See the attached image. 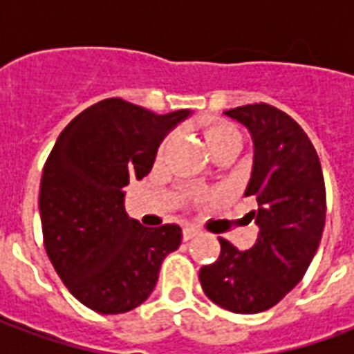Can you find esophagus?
Segmentation results:
<instances>
[{"label":"esophagus","mask_w":354,"mask_h":354,"mask_svg":"<svg viewBox=\"0 0 354 354\" xmlns=\"http://www.w3.org/2000/svg\"><path fill=\"white\" fill-rule=\"evenodd\" d=\"M195 235H199V230L197 227H193V225H185L184 227V241H189Z\"/></svg>","instance_id":"obj_1"}]
</instances>
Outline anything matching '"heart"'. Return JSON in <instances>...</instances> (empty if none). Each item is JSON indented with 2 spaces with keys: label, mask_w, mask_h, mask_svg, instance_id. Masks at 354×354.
<instances>
[{
  "label": "heart",
  "mask_w": 354,
  "mask_h": 354,
  "mask_svg": "<svg viewBox=\"0 0 354 354\" xmlns=\"http://www.w3.org/2000/svg\"><path fill=\"white\" fill-rule=\"evenodd\" d=\"M203 136H205V142L210 151H216L218 147L227 146V144H233V142H241V134L237 132L235 127H231L227 123H207L205 129H203ZM169 140H165L161 146V153L165 151V147L169 146Z\"/></svg>",
  "instance_id": "heart-1"
}]
</instances>
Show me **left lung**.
<instances>
[{"instance_id":"1","label":"left lung","mask_w":354,"mask_h":354,"mask_svg":"<svg viewBox=\"0 0 354 354\" xmlns=\"http://www.w3.org/2000/svg\"><path fill=\"white\" fill-rule=\"evenodd\" d=\"M225 115L252 136V176L245 197L258 203L248 216L260 231L245 252L218 239L220 258L201 267L199 281L222 309L252 315L271 309L301 281L322 237L326 189L319 155L288 113L269 104H248Z\"/></svg>"}]
</instances>
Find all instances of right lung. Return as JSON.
Returning a JSON list of instances; mask_svg holds the SVG:
<instances>
[{"mask_svg": "<svg viewBox=\"0 0 354 354\" xmlns=\"http://www.w3.org/2000/svg\"><path fill=\"white\" fill-rule=\"evenodd\" d=\"M189 113L157 115L108 98L60 132L39 187L43 241L66 288L88 309L119 315L144 304L182 243L176 223L151 230L129 218L123 187L149 174L162 138Z\"/></svg>", "mask_w": 354, "mask_h": 354, "instance_id": "1", "label": "right lung"}]
</instances>
